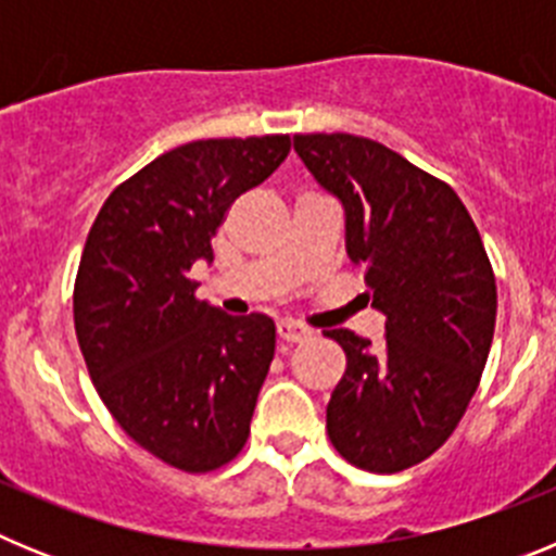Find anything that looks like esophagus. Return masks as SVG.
Masks as SVG:
<instances>
[{
    "label": "esophagus",
    "mask_w": 556,
    "mask_h": 556,
    "mask_svg": "<svg viewBox=\"0 0 556 556\" xmlns=\"http://www.w3.org/2000/svg\"><path fill=\"white\" fill-rule=\"evenodd\" d=\"M308 328L298 326V323H278V339L281 342H287V345H294V342H303V339H308Z\"/></svg>",
    "instance_id": "1"
}]
</instances>
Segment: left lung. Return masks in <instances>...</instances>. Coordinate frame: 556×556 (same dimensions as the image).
<instances>
[{
  "label": "left lung",
  "mask_w": 556,
  "mask_h": 556,
  "mask_svg": "<svg viewBox=\"0 0 556 556\" xmlns=\"http://www.w3.org/2000/svg\"><path fill=\"white\" fill-rule=\"evenodd\" d=\"M294 150L345 205L348 255L365 269L384 339L326 331L345 351L326 429L342 459L397 473L454 434L488 365L495 273L445 180L351 132H298Z\"/></svg>",
  "instance_id": "left-lung-1"
}]
</instances>
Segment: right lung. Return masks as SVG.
Instances as JSON below:
<instances>
[{"label": "right lung", "instance_id": "obj_1", "mask_svg": "<svg viewBox=\"0 0 556 556\" xmlns=\"http://www.w3.org/2000/svg\"><path fill=\"white\" fill-rule=\"evenodd\" d=\"M289 136L203 139L164 152L111 198L75 278V331L102 404L169 468L211 473L239 456L275 356L264 314L230 317L189 278L239 194L289 155Z\"/></svg>", "mask_w": 556, "mask_h": 556}]
</instances>
